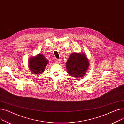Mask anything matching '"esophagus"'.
<instances>
[{
	"instance_id": "34e87169",
	"label": "esophagus",
	"mask_w": 124,
	"mask_h": 124,
	"mask_svg": "<svg viewBox=\"0 0 124 124\" xmlns=\"http://www.w3.org/2000/svg\"><path fill=\"white\" fill-rule=\"evenodd\" d=\"M55 62H56L57 63H60L61 62V60H60V59H56V61H55Z\"/></svg>"
}]
</instances>
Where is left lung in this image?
Returning a JSON list of instances; mask_svg holds the SVG:
<instances>
[{
    "label": "left lung",
    "instance_id": "8db88e82",
    "mask_svg": "<svg viewBox=\"0 0 124 124\" xmlns=\"http://www.w3.org/2000/svg\"><path fill=\"white\" fill-rule=\"evenodd\" d=\"M68 73L72 77L80 78L85 74L89 67V63L84 54L72 53L66 62Z\"/></svg>",
    "mask_w": 124,
    "mask_h": 124
}]
</instances>
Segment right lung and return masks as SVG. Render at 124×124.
<instances>
[{
    "label": "right lung",
    "instance_id": "obj_1",
    "mask_svg": "<svg viewBox=\"0 0 124 124\" xmlns=\"http://www.w3.org/2000/svg\"><path fill=\"white\" fill-rule=\"evenodd\" d=\"M48 61L42 54H39L29 60L28 67L33 74L39 75L45 71Z\"/></svg>",
    "mask_w": 124,
    "mask_h": 124
}]
</instances>
